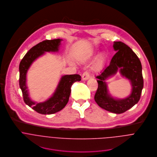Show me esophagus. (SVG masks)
<instances>
[{
  "instance_id": "esophagus-1",
  "label": "esophagus",
  "mask_w": 157,
  "mask_h": 157,
  "mask_svg": "<svg viewBox=\"0 0 157 157\" xmlns=\"http://www.w3.org/2000/svg\"><path fill=\"white\" fill-rule=\"evenodd\" d=\"M90 78V73L87 71H85L82 74V79L84 80H86Z\"/></svg>"
}]
</instances>
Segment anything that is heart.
Listing matches in <instances>:
<instances>
[{
  "label": "heart",
  "instance_id": "heart-1",
  "mask_svg": "<svg viewBox=\"0 0 157 157\" xmlns=\"http://www.w3.org/2000/svg\"><path fill=\"white\" fill-rule=\"evenodd\" d=\"M93 52H90V53H88V54L85 55V56H83V57H82V58H80V59H81V60H84V59H89V58H91V57L93 56ZM101 60H99V63H101Z\"/></svg>",
  "mask_w": 157,
  "mask_h": 157
}]
</instances>
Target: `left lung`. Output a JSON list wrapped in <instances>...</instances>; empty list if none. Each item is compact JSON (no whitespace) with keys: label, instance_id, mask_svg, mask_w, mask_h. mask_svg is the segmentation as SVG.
<instances>
[{"label":"left lung","instance_id":"1","mask_svg":"<svg viewBox=\"0 0 157 157\" xmlns=\"http://www.w3.org/2000/svg\"><path fill=\"white\" fill-rule=\"evenodd\" d=\"M113 47L117 52L112 58L110 64L96 77L98 88L94 100L101 108L115 113H121L133 107L140 99L144 86L142 65L136 53L123 42H114ZM118 68H121L122 75L131 80L133 86L131 95L121 100H115L108 94L104 82L108 76L114 74Z\"/></svg>","mask_w":157,"mask_h":157}]
</instances>
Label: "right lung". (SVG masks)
Instances as JSON below:
<instances>
[{
	"instance_id": "1",
	"label": "right lung",
	"mask_w": 157,
	"mask_h": 157,
	"mask_svg": "<svg viewBox=\"0 0 157 157\" xmlns=\"http://www.w3.org/2000/svg\"><path fill=\"white\" fill-rule=\"evenodd\" d=\"M61 39L45 40L31 48L25 55L20 62V87L22 91L25 102L40 114H53L62 110L67 104L71 92V87L74 83L81 80V76L78 74L66 75L62 77L60 82L53 96L44 102L35 103L29 98L28 91L26 85V73L32 63L45 52H56L58 47Z\"/></svg>"
}]
</instances>
